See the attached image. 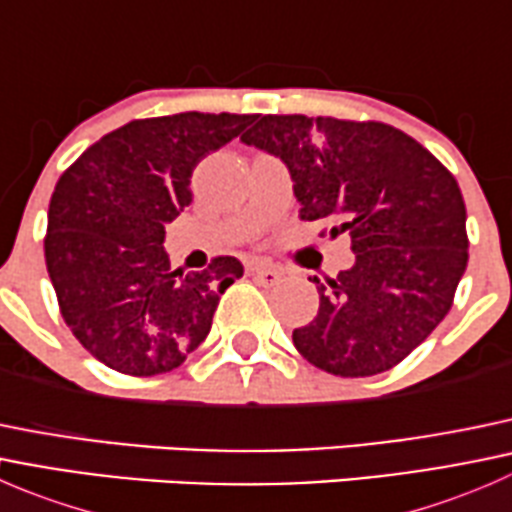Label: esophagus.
I'll return each mask as SVG.
<instances>
[{"label": "esophagus", "mask_w": 512, "mask_h": 512, "mask_svg": "<svg viewBox=\"0 0 512 512\" xmlns=\"http://www.w3.org/2000/svg\"><path fill=\"white\" fill-rule=\"evenodd\" d=\"M247 272L265 287H275L282 277L280 270H275V267L267 265V262H252V265L247 267Z\"/></svg>", "instance_id": "34e87169"}]
</instances>
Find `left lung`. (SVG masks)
<instances>
[{
	"mask_svg": "<svg viewBox=\"0 0 512 512\" xmlns=\"http://www.w3.org/2000/svg\"><path fill=\"white\" fill-rule=\"evenodd\" d=\"M240 141L287 165L302 220L332 218V235L352 237L354 265L317 285V317L292 332L299 354L334 376L406 359L448 314L468 265L456 178L386 123L260 116Z\"/></svg>",
	"mask_w": 512,
	"mask_h": 512,
	"instance_id": "left-lung-1",
	"label": "left lung"
}]
</instances>
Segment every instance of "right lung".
<instances>
[{"label":"right lung","instance_id":"obj_1","mask_svg":"<svg viewBox=\"0 0 512 512\" xmlns=\"http://www.w3.org/2000/svg\"><path fill=\"white\" fill-rule=\"evenodd\" d=\"M252 116L175 113L131 121L66 170L49 203L44 255L61 314L98 361L131 376L175 369L205 342L242 265L170 270L165 225L193 203L195 165Z\"/></svg>","mask_w":512,"mask_h":512}]
</instances>
